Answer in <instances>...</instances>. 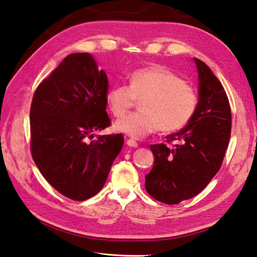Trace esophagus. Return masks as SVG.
Returning <instances> with one entry per match:
<instances>
[{"mask_svg": "<svg viewBox=\"0 0 257 257\" xmlns=\"http://www.w3.org/2000/svg\"><path fill=\"white\" fill-rule=\"evenodd\" d=\"M126 144H127L130 147H138V146H139L138 142L132 140V139H128V140L126 141Z\"/></svg>", "mask_w": 257, "mask_h": 257, "instance_id": "34e87169", "label": "esophagus"}]
</instances>
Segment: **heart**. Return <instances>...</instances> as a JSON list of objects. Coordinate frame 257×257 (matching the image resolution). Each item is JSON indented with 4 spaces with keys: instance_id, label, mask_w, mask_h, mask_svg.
<instances>
[{
    "instance_id": "1",
    "label": "heart",
    "mask_w": 257,
    "mask_h": 257,
    "mask_svg": "<svg viewBox=\"0 0 257 257\" xmlns=\"http://www.w3.org/2000/svg\"><path fill=\"white\" fill-rule=\"evenodd\" d=\"M106 100L114 116L125 115L136 102L141 110L115 123L118 132L143 139L161 130L170 133L185 127L198 106V93L168 68L152 66L132 72L130 84L116 83L107 91Z\"/></svg>"
}]
</instances>
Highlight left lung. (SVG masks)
I'll return each instance as SVG.
<instances>
[{
    "mask_svg": "<svg viewBox=\"0 0 257 257\" xmlns=\"http://www.w3.org/2000/svg\"><path fill=\"white\" fill-rule=\"evenodd\" d=\"M199 75V102L193 116L179 132L166 136V144L151 145L155 157L145 176L154 199L177 204L197 196L208 186L223 162L231 136L229 99L210 68L195 58Z\"/></svg>",
    "mask_w": 257,
    "mask_h": 257,
    "instance_id": "1",
    "label": "left lung"
}]
</instances>
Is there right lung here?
Wrapping results in <instances>:
<instances>
[{"mask_svg": "<svg viewBox=\"0 0 257 257\" xmlns=\"http://www.w3.org/2000/svg\"><path fill=\"white\" fill-rule=\"evenodd\" d=\"M106 73L87 53L67 56L33 96L31 152L44 178L65 197L83 201L104 186L122 150V134L93 132L111 125Z\"/></svg>", "mask_w": 257, "mask_h": 257, "instance_id": "right-lung-1", "label": "right lung"}]
</instances>
